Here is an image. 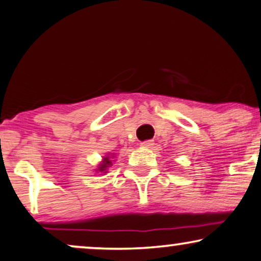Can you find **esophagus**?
<instances>
[{"label": "esophagus", "mask_w": 261, "mask_h": 261, "mask_svg": "<svg viewBox=\"0 0 261 261\" xmlns=\"http://www.w3.org/2000/svg\"><path fill=\"white\" fill-rule=\"evenodd\" d=\"M142 147L144 148H151V145H154V143H152V141H144L142 142Z\"/></svg>", "instance_id": "34e87169"}]
</instances>
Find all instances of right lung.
I'll use <instances>...</instances> for the list:
<instances>
[{
  "label": "right lung",
  "instance_id": "1",
  "mask_svg": "<svg viewBox=\"0 0 261 261\" xmlns=\"http://www.w3.org/2000/svg\"><path fill=\"white\" fill-rule=\"evenodd\" d=\"M111 165H112V162H111V160H110L109 156H106V158H103L102 162L100 163V167H99L98 171L99 172H102V173H106V169L109 168Z\"/></svg>",
  "mask_w": 261,
  "mask_h": 261
}]
</instances>
